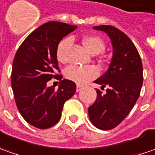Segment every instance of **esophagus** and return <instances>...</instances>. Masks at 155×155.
<instances>
[{
  "label": "esophagus",
  "instance_id": "34e87169",
  "mask_svg": "<svg viewBox=\"0 0 155 155\" xmlns=\"http://www.w3.org/2000/svg\"><path fill=\"white\" fill-rule=\"evenodd\" d=\"M82 88H83L82 86H81V85H77V86H76V92H80Z\"/></svg>",
  "mask_w": 155,
  "mask_h": 155
}]
</instances>
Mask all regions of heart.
<instances>
[{
	"mask_svg": "<svg viewBox=\"0 0 155 155\" xmlns=\"http://www.w3.org/2000/svg\"><path fill=\"white\" fill-rule=\"evenodd\" d=\"M81 42L86 50L92 55H97L103 52L105 47L104 40L97 35L85 36L81 38ZM71 45L72 39L70 38H63L58 44L56 49V57L58 61L62 62L67 61V51ZM98 74V69L93 66L79 67L72 65L68 68L65 71V75L68 80L80 85H83L97 77Z\"/></svg>",
	"mask_w": 155,
	"mask_h": 155,
	"instance_id": "1",
	"label": "heart"
}]
</instances>
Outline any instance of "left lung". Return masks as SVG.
Returning a JSON list of instances; mask_svg holds the SVG:
<instances>
[{
  "label": "left lung",
  "instance_id": "8db88e82",
  "mask_svg": "<svg viewBox=\"0 0 155 155\" xmlns=\"http://www.w3.org/2000/svg\"><path fill=\"white\" fill-rule=\"evenodd\" d=\"M108 35L113 48L107 71L94 82L107 86L102 94L97 89V99L88 108L91 123L96 128L109 130L125 118L141 93L143 75L141 57L130 38L111 25L94 26Z\"/></svg>",
  "mask_w": 155,
  "mask_h": 155
}]
</instances>
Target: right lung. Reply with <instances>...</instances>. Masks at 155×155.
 Returning a JSON list of instances; mask_svg holds the SVG:
<instances>
[{
	"label": "right lung",
	"mask_w": 155,
	"mask_h": 155,
	"mask_svg": "<svg viewBox=\"0 0 155 155\" xmlns=\"http://www.w3.org/2000/svg\"><path fill=\"white\" fill-rule=\"evenodd\" d=\"M76 28L57 21L45 23L25 39L14 56L11 83L15 103L25 120L38 129L58 123L63 104L75 94L72 81L62 80L57 90L47 87V82L53 77L62 78L55 74L59 70L57 45Z\"/></svg>",
	"instance_id": "right-lung-1"
}]
</instances>
